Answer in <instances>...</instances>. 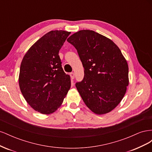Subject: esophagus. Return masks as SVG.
Returning <instances> with one entry per match:
<instances>
[{"label": "esophagus", "instance_id": "1", "mask_svg": "<svg viewBox=\"0 0 152 152\" xmlns=\"http://www.w3.org/2000/svg\"><path fill=\"white\" fill-rule=\"evenodd\" d=\"M70 75L71 79H74V78H75V74H74V73L72 72V73H70Z\"/></svg>", "mask_w": 152, "mask_h": 152}]
</instances>
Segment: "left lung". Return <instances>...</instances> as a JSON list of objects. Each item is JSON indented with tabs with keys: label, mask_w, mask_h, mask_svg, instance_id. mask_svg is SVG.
<instances>
[{
	"label": "left lung",
	"mask_w": 152,
	"mask_h": 152,
	"mask_svg": "<svg viewBox=\"0 0 152 152\" xmlns=\"http://www.w3.org/2000/svg\"><path fill=\"white\" fill-rule=\"evenodd\" d=\"M67 41L75 48L84 68V77L75 86L92 112L103 115L120 103L129 85V68L120 49L97 32L82 30Z\"/></svg>",
	"instance_id": "obj_1"
}]
</instances>
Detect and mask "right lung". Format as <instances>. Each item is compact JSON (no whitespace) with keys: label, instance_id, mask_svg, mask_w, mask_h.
<instances>
[{"label":"right lung","instance_id":"1","mask_svg":"<svg viewBox=\"0 0 152 152\" xmlns=\"http://www.w3.org/2000/svg\"><path fill=\"white\" fill-rule=\"evenodd\" d=\"M70 34L64 30L48 32L28 50L21 61V93L32 108L42 114L56 111L70 89V77L64 72L58 54Z\"/></svg>","mask_w":152,"mask_h":152}]
</instances>
